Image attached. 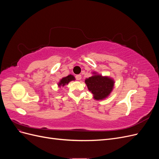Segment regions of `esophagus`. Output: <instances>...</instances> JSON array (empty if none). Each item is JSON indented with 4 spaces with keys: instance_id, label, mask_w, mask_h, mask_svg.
<instances>
[{
    "instance_id": "esophagus-1",
    "label": "esophagus",
    "mask_w": 159,
    "mask_h": 159,
    "mask_svg": "<svg viewBox=\"0 0 159 159\" xmlns=\"http://www.w3.org/2000/svg\"><path fill=\"white\" fill-rule=\"evenodd\" d=\"M75 78L77 80H80L81 79V75H76Z\"/></svg>"
}]
</instances>
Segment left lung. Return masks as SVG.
Listing matches in <instances>:
<instances>
[{
    "mask_svg": "<svg viewBox=\"0 0 159 159\" xmlns=\"http://www.w3.org/2000/svg\"><path fill=\"white\" fill-rule=\"evenodd\" d=\"M93 75L85 80L89 91L93 93L96 100H102L107 98L111 92L115 81L107 76H102L93 72Z\"/></svg>",
    "mask_w": 159,
    "mask_h": 159,
    "instance_id": "left-lung-1",
    "label": "left lung"
}]
</instances>
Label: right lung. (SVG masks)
<instances>
[{
  "label": "right lung",
  "instance_id": "add662e5",
  "mask_svg": "<svg viewBox=\"0 0 159 159\" xmlns=\"http://www.w3.org/2000/svg\"><path fill=\"white\" fill-rule=\"evenodd\" d=\"M72 80H75L74 76L73 75H69L64 77V78L61 79L60 82L57 84V85H58V87H60V88L61 87V86L64 87V86H65L66 85L68 84L70 81H71Z\"/></svg>",
  "mask_w": 159,
  "mask_h": 159
}]
</instances>
